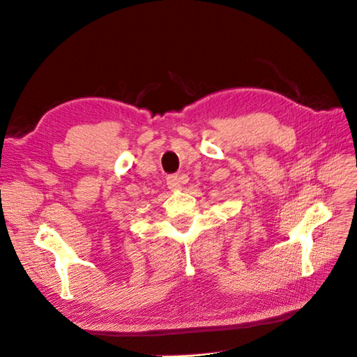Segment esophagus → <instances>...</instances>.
I'll use <instances>...</instances> for the list:
<instances>
[{"mask_svg":"<svg viewBox=\"0 0 357 357\" xmlns=\"http://www.w3.org/2000/svg\"><path fill=\"white\" fill-rule=\"evenodd\" d=\"M188 178L185 175H173L167 178V187L172 190V192H175V190H179L182 185L187 184Z\"/></svg>","mask_w":357,"mask_h":357,"instance_id":"34e87169","label":"esophagus"}]
</instances>
